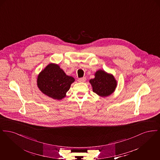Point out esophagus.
Returning <instances> with one entry per match:
<instances>
[{
	"label": "esophagus",
	"instance_id": "34e87169",
	"mask_svg": "<svg viewBox=\"0 0 160 160\" xmlns=\"http://www.w3.org/2000/svg\"><path fill=\"white\" fill-rule=\"evenodd\" d=\"M86 81V78L85 77H83V78H80L78 79V82L80 83H83Z\"/></svg>",
	"mask_w": 160,
	"mask_h": 160
}]
</instances>
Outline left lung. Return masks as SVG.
Wrapping results in <instances>:
<instances>
[{"mask_svg": "<svg viewBox=\"0 0 160 160\" xmlns=\"http://www.w3.org/2000/svg\"><path fill=\"white\" fill-rule=\"evenodd\" d=\"M94 76L95 78L89 80L93 92L101 97H107L114 92L118 84L113 75L99 69Z\"/></svg>", "mask_w": 160, "mask_h": 160, "instance_id": "left-lung-1", "label": "left lung"}]
</instances>
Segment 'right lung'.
I'll return each mask as SVG.
<instances>
[{
	"label": "right lung",
	"mask_w": 160,
	"mask_h": 160,
	"mask_svg": "<svg viewBox=\"0 0 160 160\" xmlns=\"http://www.w3.org/2000/svg\"><path fill=\"white\" fill-rule=\"evenodd\" d=\"M74 81V78L67 76L58 64L50 63L38 74L37 86L47 96L61 100L67 96V92Z\"/></svg>",
	"instance_id": "obj_1"
}]
</instances>
